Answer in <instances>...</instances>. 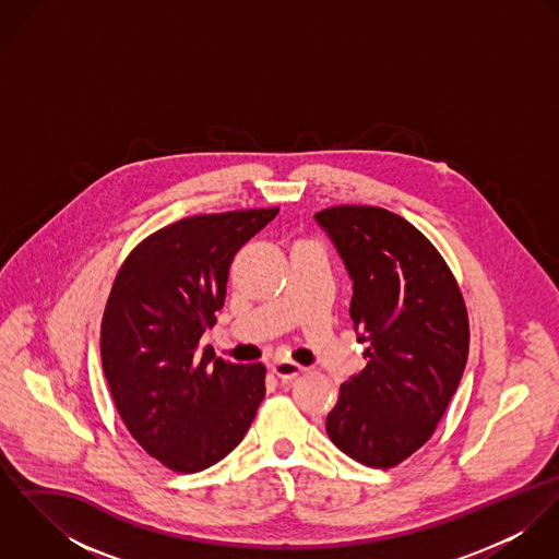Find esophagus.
<instances>
[{
  "label": "esophagus",
  "mask_w": 559,
  "mask_h": 559,
  "mask_svg": "<svg viewBox=\"0 0 559 559\" xmlns=\"http://www.w3.org/2000/svg\"><path fill=\"white\" fill-rule=\"evenodd\" d=\"M271 370H273V374H277L282 381H290V379H295V377H299V374L304 372V366H299V364H295V361H275V364L271 366Z\"/></svg>",
  "instance_id": "esophagus-1"
}]
</instances>
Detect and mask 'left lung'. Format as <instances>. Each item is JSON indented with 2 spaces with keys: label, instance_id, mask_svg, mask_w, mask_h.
I'll return each mask as SVG.
<instances>
[{
  "label": "left lung",
  "instance_id": "1",
  "mask_svg": "<svg viewBox=\"0 0 559 559\" xmlns=\"http://www.w3.org/2000/svg\"><path fill=\"white\" fill-rule=\"evenodd\" d=\"M353 280L350 320L366 368L340 388L329 439L361 465L388 469L435 432L469 355V319L441 253L377 206L314 215Z\"/></svg>",
  "mask_w": 559,
  "mask_h": 559
}]
</instances>
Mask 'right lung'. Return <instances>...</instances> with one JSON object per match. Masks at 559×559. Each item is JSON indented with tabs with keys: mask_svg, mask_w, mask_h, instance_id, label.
Here are the masks:
<instances>
[{
	"mask_svg": "<svg viewBox=\"0 0 559 559\" xmlns=\"http://www.w3.org/2000/svg\"><path fill=\"white\" fill-rule=\"evenodd\" d=\"M277 213L180 219L142 240L116 275L100 322L103 372L133 439L174 472L228 456L264 399L262 364L211 367L200 337L224 308L235 253Z\"/></svg>",
	"mask_w": 559,
	"mask_h": 559,
	"instance_id": "obj_1",
	"label": "right lung"
}]
</instances>
